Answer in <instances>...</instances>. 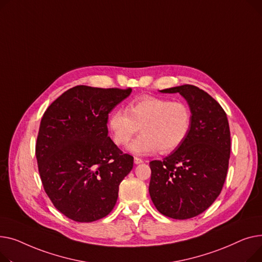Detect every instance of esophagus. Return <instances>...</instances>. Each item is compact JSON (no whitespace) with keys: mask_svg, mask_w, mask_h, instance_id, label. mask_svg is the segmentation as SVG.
Returning <instances> with one entry per match:
<instances>
[{"mask_svg":"<svg viewBox=\"0 0 262 262\" xmlns=\"http://www.w3.org/2000/svg\"><path fill=\"white\" fill-rule=\"evenodd\" d=\"M134 163L137 165V164H142V163H144V161H143L142 159H140V158H134Z\"/></svg>","mask_w":262,"mask_h":262,"instance_id":"34e87169","label":"esophagus"}]
</instances>
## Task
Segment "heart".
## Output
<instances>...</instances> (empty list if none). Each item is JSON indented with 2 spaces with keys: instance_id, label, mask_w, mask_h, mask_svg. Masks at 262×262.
Instances as JSON below:
<instances>
[{
  "instance_id": "1",
  "label": "heart",
  "mask_w": 262,
  "mask_h": 262,
  "mask_svg": "<svg viewBox=\"0 0 262 262\" xmlns=\"http://www.w3.org/2000/svg\"><path fill=\"white\" fill-rule=\"evenodd\" d=\"M113 140L126 145L141 127L143 135L135 138L128 151L135 156L169 153L177 149L190 131L191 111L183 101L145 96L132 101L128 109L115 110L109 119Z\"/></svg>"
}]
</instances>
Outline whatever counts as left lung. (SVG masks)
<instances>
[{"instance_id":"obj_1","label":"left lung","mask_w":262,"mask_h":262,"mask_svg":"<svg viewBox=\"0 0 262 262\" xmlns=\"http://www.w3.org/2000/svg\"><path fill=\"white\" fill-rule=\"evenodd\" d=\"M179 93L191 111L190 131L163 161L150 162L149 193L164 216L185 220L206 210L220 194L230 155L226 113L209 94L184 84L160 91Z\"/></svg>"}]
</instances>
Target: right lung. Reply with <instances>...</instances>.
Here are the masks:
<instances>
[{
    "label": "right lung",
    "mask_w": 262,
    "mask_h": 262,
    "mask_svg": "<svg viewBox=\"0 0 262 262\" xmlns=\"http://www.w3.org/2000/svg\"><path fill=\"white\" fill-rule=\"evenodd\" d=\"M132 90L74 86L59 96L40 122L39 173L54 206L77 222H93L116 204L120 182L132 170L107 135V118Z\"/></svg>",
    "instance_id": "obj_1"
}]
</instances>
